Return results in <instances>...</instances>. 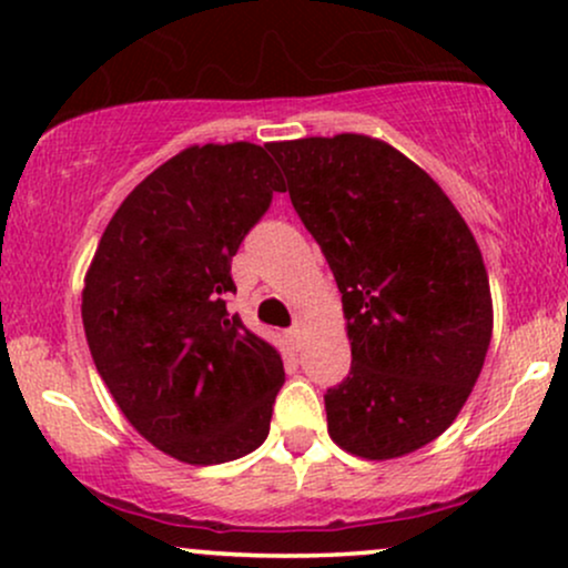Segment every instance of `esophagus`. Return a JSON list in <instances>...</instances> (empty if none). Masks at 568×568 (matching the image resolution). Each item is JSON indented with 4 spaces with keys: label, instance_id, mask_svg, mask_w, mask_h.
Masks as SVG:
<instances>
[{
    "label": "esophagus",
    "instance_id": "obj_1",
    "mask_svg": "<svg viewBox=\"0 0 568 568\" xmlns=\"http://www.w3.org/2000/svg\"><path fill=\"white\" fill-rule=\"evenodd\" d=\"M288 338H291L293 344H296V347H298V344H302V338H304V321H298L296 325H293V328L288 331Z\"/></svg>",
    "mask_w": 568,
    "mask_h": 568
}]
</instances>
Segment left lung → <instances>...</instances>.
Here are the masks:
<instances>
[{"mask_svg": "<svg viewBox=\"0 0 568 568\" xmlns=\"http://www.w3.org/2000/svg\"><path fill=\"white\" fill-rule=\"evenodd\" d=\"M270 152L342 291L352 368L325 393L331 440L376 462L427 446L467 403L491 342L470 226L387 141L312 135Z\"/></svg>", "mask_w": 568, "mask_h": 568, "instance_id": "8db88e82", "label": "left lung"}]
</instances>
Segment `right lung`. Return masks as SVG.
Segmentation results:
<instances>
[{
	"mask_svg": "<svg viewBox=\"0 0 568 568\" xmlns=\"http://www.w3.org/2000/svg\"><path fill=\"white\" fill-rule=\"evenodd\" d=\"M266 146H189L122 200L84 275L90 355L162 454L221 465L270 435L283 357L226 310L232 256L285 192Z\"/></svg>",
	"mask_w": 568,
	"mask_h": 568,
	"instance_id": "add662e5",
	"label": "right lung"
}]
</instances>
